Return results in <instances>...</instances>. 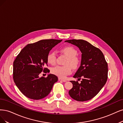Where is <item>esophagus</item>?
Segmentation results:
<instances>
[{
	"instance_id": "34e87169",
	"label": "esophagus",
	"mask_w": 123,
	"mask_h": 123,
	"mask_svg": "<svg viewBox=\"0 0 123 123\" xmlns=\"http://www.w3.org/2000/svg\"><path fill=\"white\" fill-rule=\"evenodd\" d=\"M58 80H59V81H62V82H66V81H67L66 80H64V79H61V78H59V79H58Z\"/></svg>"
}]
</instances>
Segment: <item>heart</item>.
<instances>
[{
    "label": "heart",
    "instance_id": "obj_1",
    "mask_svg": "<svg viewBox=\"0 0 123 123\" xmlns=\"http://www.w3.org/2000/svg\"><path fill=\"white\" fill-rule=\"evenodd\" d=\"M62 51L68 57L65 66H56L51 69V73L59 78L64 79L67 75L72 73V68L76 69L80 64V60L78 57V51L74 47L65 46L62 49ZM57 56L55 51L50 52L47 56V61L49 64L55 65L56 63Z\"/></svg>",
    "mask_w": 123,
    "mask_h": 123
}]
</instances>
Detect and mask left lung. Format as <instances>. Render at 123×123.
Instances as JSON below:
<instances>
[{
    "mask_svg": "<svg viewBox=\"0 0 123 123\" xmlns=\"http://www.w3.org/2000/svg\"><path fill=\"white\" fill-rule=\"evenodd\" d=\"M65 42L77 46L82 53L81 65L74 78L81 80L71 81L73 88L69 96L77 101H86L92 98L100 92L108 78V64L101 50L84 40H66Z\"/></svg>",
    "mask_w": 123,
    "mask_h": 123,
    "instance_id": "left-lung-1",
    "label": "left lung"
}]
</instances>
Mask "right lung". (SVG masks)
I'll use <instances>...</instances> for the list:
<instances>
[{
  "mask_svg": "<svg viewBox=\"0 0 123 123\" xmlns=\"http://www.w3.org/2000/svg\"><path fill=\"white\" fill-rule=\"evenodd\" d=\"M62 40L46 39L27 44L13 63V79L20 91L28 98L40 100L45 98L57 82L58 77L49 74L40 78L42 71L47 72V56L50 50Z\"/></svg>",
  "mask_w": 123,
  "mask_h": 123,
  "instance_id": "right-lung-1",
  "label": "right lung"
}]
</instances>
